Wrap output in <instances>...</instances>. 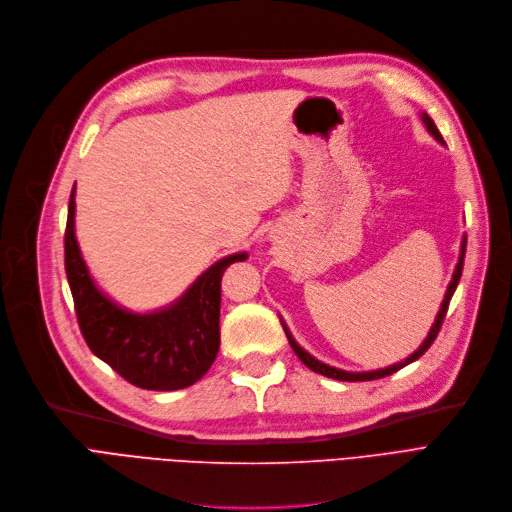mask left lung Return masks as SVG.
Here are the masks:
<instances>
[{
    "label": "left lung",
    "mask_w": 512,
    "mask_h": 512,
    "mask_svg": "<svg viewBox=\"0 0 512 512\" xmlns=\"http://www.w3.org/2000/svg\"><path fill=\"white\" fill-rule=\"evenodd\" d=\"M422 123L427 125L429 133H431V136H433L437 142H443L439 129L435 127L433 119H431L427 113H422ZM464 251H466V238H462V249H460V259H458V265H456V272H454L452 282H450L448 291H446V299H443V303H441V307H439V314H437V318H435V324H433V326H431V330H429V337H427V339H425V343H422V345H420V347L410 355V358H406L404 362L393 364V366L383 368V370H372V372H345V370H339V368H332V366H326V364L318 362L316 358H311V355H309L305 349H301V347L297 345V341L291 337V332H288L286 324L282 322L288 343H291L293 351L299 355V360H301L309 370H314V372H318V374H324V376H328V379H337V381H374V379H383V376H389V374H393V372H397V370H402L404 366H408V364H412L414 360H418L420 355L425 353V351L433 345V341L437 339V335H439V328H441V324H443V318H446V314H448L450 299H452V295H454V291H456V286H458V282H460V276H462Z\"/></svg>",
    "instance_id": "left-lung-1"
}]
</instances>
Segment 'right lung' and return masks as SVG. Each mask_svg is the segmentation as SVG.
Instances as JSON below:
<instances>
[{"label":"right lung","instance_id":"1","mask_svg":"<svg viewBox=\"0 0 512 512\" xmlns=\"http://www.w3.org/2000/svg\"><path fill=\"white\" fill-rule=\"evenodd\" d=\"M247 253L224 257L173 305L154 314H131L94 284L75 238V188L64 232V268L81 335L98 358L131 385L175 391L201 381L219 351L221 276Z\"/></svg>","mask_w":512,"mask_h":512}]
</instances>
